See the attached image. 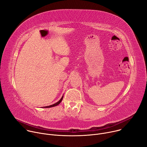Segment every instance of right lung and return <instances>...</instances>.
I'll use <instances>...</instances> for the list:
<instances>
[{"instance_id":"add662e5","label":"right lung","mask_w":147,"mask_h":147,"mask_svg":"<svg viewBox=\"0 0 147 147\" xmlns=\"http://www.w3.org/2000/svg\"><path fill=\"white\" fill-rule=\"evenodd\" d=\"M63 96H62V97L61 98V99L57 102H56V103H54V104H53V105H50V106H47V107H45L44 108H51V107H56V106H57V105H58L61 102V101L62 100V99H63Z\"/></svg>"}]
</instances>
